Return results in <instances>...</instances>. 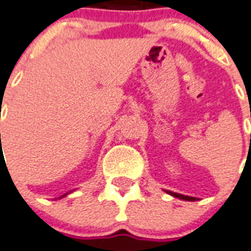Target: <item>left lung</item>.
Instances as JSON below:
<instances>
[{
	"label": "left lung",
	"instance_id": "obj_1",
	"mask_svg": "<svg viewBox=\"0 0 251 251\" xmlns=\"http://www.w3.org/2000/svg\"><path fill=\"white\" fill-rule=\"evenodd\" d=\"M169 195H172L174 197H178L180 200H184V201H196V197H191V196H184V195H180V193H175L172 192V191H166Z\"/></svg>",
	"mask_w": 251,
	"mask_h": 251
}]
</instances>
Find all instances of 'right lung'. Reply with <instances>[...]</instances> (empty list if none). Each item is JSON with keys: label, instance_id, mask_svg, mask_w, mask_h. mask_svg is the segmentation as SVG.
<instances>
[{"label": "right lung", "instance_id": "add662e5", "mask_svg": "<svg viewBox=\"0 0 251 251\" xmlns=\"http://www.w3.org/2000/svg\"><path fill=\"white\" fill-rule=\"evenodd\" d=\"M0 135H1V134H0ZM64 196H66V195H63V196H62V197H64ZM62 197H59V199H62Z\"/></svg>", "mask_w": 251, "mask_h": 251}]
</instances>
